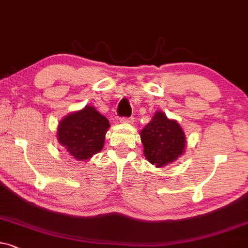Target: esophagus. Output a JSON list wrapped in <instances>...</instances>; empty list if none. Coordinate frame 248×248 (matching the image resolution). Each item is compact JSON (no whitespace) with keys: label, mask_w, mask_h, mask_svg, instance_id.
<instances>
[{"label":"esophagus","mask_w":248,"mask_h":248,"mask_svg":"<svg viewBox=\"0 0 248 248\" xmlns=\"http://www.w3.org/2000/svg\"><path fill=\"white\" fill-rule=\"evenodd\" d=\"M133 121H134L133 117H124V118L119 119V122L123 124H131V123H133Z\"/></svg>","instance_id":"1"}]
</instances>
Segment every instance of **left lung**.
I'll return each mask as SVG.
<instances>
[{
	"label": "left lung",
	"mask_w": 248,
	"mask_h": 248,
	"mask_svg": "<svg viewBox=\"0 0 248 248\" xmlns=\"http://www.w3.org/2000/svg\"><path fill=\"white\" fill-rule=\"evenodd\" d=\"M143 155L156 168L168 166L185 153L184 130L175 119L167 117L161 110L155 112L151 122L140 131Z\"/></svg>",
	"instance_id": "obj_1"
}]
</instances>
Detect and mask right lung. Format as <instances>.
Masks as SVG:
<instances>
[{
  "mask_svg": "<svg viewBox=\"0 0 248 248\" xmlns=\"http://www.w3.org/2000/svg\"><path fill=\"white\" fill-rule=\"evenodd\" d=\"M109 121L93 106L70 112L57 126V140L77 161H88L105 146Z\"/></svg>",
  "mask_w": 248,
  "mask_h": 248,
  "instance_id": "1",
  "label": "right lung"
}]
</instances>
